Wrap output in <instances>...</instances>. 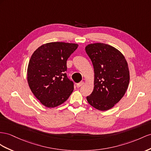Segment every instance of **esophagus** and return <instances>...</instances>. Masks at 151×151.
Here are the masks:
<instances>
[{
    "mask_svg": "<svg viewBox=\"0 0 151 151\" xmlns=\"http://www.w3.org/2000/svg\"><path fill=\"white\" fill-rule=\"evenodd\" d=\"M83 84H84V82H79V83H78L76 84V87L78 88V87H80L81 86H82Z\"/></svg>",
    "mask_w": 151,
    "mask_h": 151,
    "instance_id": "obj_1",
    "label": "esophagus"
}]
</instances>
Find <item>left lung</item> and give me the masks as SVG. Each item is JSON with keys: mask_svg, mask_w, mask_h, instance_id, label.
<instances>
[{"mask_svg": "<svg viewBox=\"0 0 151 151\" xmlns=\"http://www.w3.org/2000/svg\"><path fill=\"white\" fill-rule=\"evenodd\" d=\"M86 51L94 71V89L87 100L96 109L108 110L126 93L129 83L128 65L122 53L109 45L90 44Z\"/></svg>", "mask_w": 151, "mask_h": 151, "instance_id": "obj_1", "label": "left lung"}]
</instances>
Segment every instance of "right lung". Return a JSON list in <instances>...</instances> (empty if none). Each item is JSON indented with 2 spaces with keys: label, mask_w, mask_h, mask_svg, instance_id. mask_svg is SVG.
I'll return each mask as SVG.
<instances>
[{
  "label": "right lung",
  "mask_w": 151,
  "mask_h": 151,
  "mask_svg": "<svg viewBox=\"0 0 151 151\" xmlns=\"http://www.w3.org/2000/svg\"><path fill=\"white\" fill-rule=\"evenodd\" d=\"M78 46L64 42H48L40 46L30 57L27 68L29 86L46 107L61 105L73 92L74 83L65 73L66 63Z\"/></svg>",
  "instance_id": "add662e5"
}]
</instances>
